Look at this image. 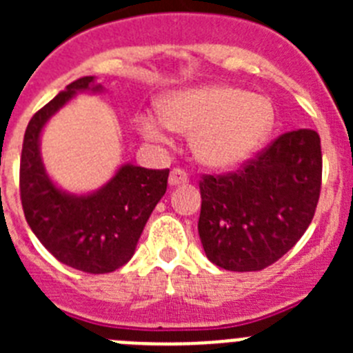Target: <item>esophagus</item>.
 I'll return each mask as SVG.
<instances>
[{
	"label": "esophagus",
	"mask_w": 353,
	"mask_h": 353,
	"mask_svg": "<svg viewBox=\"0 0 353 353\" xmlns=\"http://www.w3.org/2000/svg\"><path fill=\"white\" fill-rule=\"evenodd\" d=\"M189 182V174L185 173L183 170L176 168L170 173V185H182V183Z\"/></svg>",
	"instance_id": "obj_1"
}]
</instances>
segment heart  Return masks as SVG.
<instances>
[{
    "label": "heart",
    "instance_id": "obj_1",
    "mask_svg": "<svg viewBox=\"0 0 353 353\" xmlns=\"http://www.w3.org/2000/svg\"><path fill=\"white\" fill-rule=\"evenodd\" d=\"M274 123L269 99L224 84L180 90L164 97L161 117H139L143 136L166 143L170 129L192 134L194 157L212 170H230L248 161Z\"/></svg>",
    "mask_w": 353,
    "mask_h": 353
}]
</instances>
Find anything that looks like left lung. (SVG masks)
<instances>
[{
    "label": "left lung",
    "instance_id": "1",
    "mask_svg": "<svg viewBox=\"0 0 353 353\" xmlns=\"http://www.w3.org/2000/svg\"><path fill=\"white\" fill-rule=\"evenodd\" d=\"M322 146L311 129L281 134L240 170L199 182L198 233L212 263L233 272L272 265L313 221Z\"/></svg>",
    "mask_w": 353,
    "mask_h": 353
}]
</instances>
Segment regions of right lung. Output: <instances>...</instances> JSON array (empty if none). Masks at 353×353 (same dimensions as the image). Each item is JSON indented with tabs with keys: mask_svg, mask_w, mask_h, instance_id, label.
Returning a JSON list of instances; mask_svg holds the SVG:
<instances>
[{
	"mask_svg": "<svg viewBox=\"0 0 353 353\" xmlns=\"http://www.w3.org/2000/svg\"><path fill=\"white\" fill-rule=\"evenodd\" d=\"M77 92H102L95 77L74 81L33 114L24 132L19 187L31 232L52 256L72 269L108 274L132 258L150 214L166 192L170 170L123 164L90 194H70L49 179L40 155V134L49 118Z\"/></svg>",
	"mask_w": 353,
	"mask_h": 353,
	"instance_id": "add662e5",
	"label": "right lung"
}]
</instances>
